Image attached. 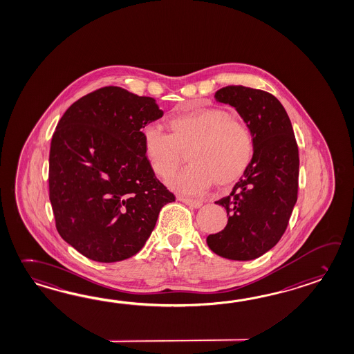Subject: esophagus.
<instances>
[{"mask_svg":"<svg viewBox=\"0 0 354 354\" xmlns=\"http://www.w3.org/2000/svg\"><path fill=\"white\" fill-rule=\"evenodd\" d=\"M179 201L183 202V203H185V205H189V207H192V208H201L202 207V202L201 201H194V199H189V198H179Z\"/></svg>","mask_w":354,"mask_h":354,"instance_id":"esophagus-1","label":"esophagus"}]
</instances>
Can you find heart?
Here are the masks:
<instances>
[{"label": "heart", "mask_w": 354, "mask_h": 354, "mask_svg": "<svg viewBox=\"0 0 354 354\" xmlns=\"http://www.w3.org/2000/svg\"><path fill=\"white\" fill-rule=\"evenodd\" d=\"M169 134L155 126L142 132V147L149 169L167 178L180 166L189 149L190 166L167 180L180 194H199L241 178L252 161L254 142L248 127L218 108H188L167 119Z\"/></svg>", "instance_id": "heart-1"}]
</instances>
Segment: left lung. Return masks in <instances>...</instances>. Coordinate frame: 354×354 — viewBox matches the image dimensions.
Masks as SVG:
<instances>
[{"label": "left lung", "mask_w": 354, "mask_h": 354, "mask_svg": "<svg viewBox=\"0 0 354 354\" xmlns=\"http://www.w3.org/2000/svg\"><path fill=\"white\" fill-rule=\"evenodd\" d=\"M216 102L235 108L252 133L254 153L225 207L227 225L207 237L213 252L230 260L257 259L281 240L299 189V147L291 120L279 100L263 90L227 86Z\"/></svg>", "instance_id": "obj_1"}]
</instances>
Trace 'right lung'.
<instances>
[{
    "label": "right lung",
    "mask_w": 354,
    "mask_h": 354,
    "mask_svg": "<svg viewBox=\"0 0 354 354\" xmlns=\"http://www.w3.org/2000/svg\"><path fill=\"white\" fill-rule=\"evenodd\" d=\"M164 115L155 99L102 87L73 102L49 152V199L58 234L88 259L115 263L141 250L175 201L149 169L145 127Z\"/></svg>",
    "instance_id": "1"
}]
</instances>
